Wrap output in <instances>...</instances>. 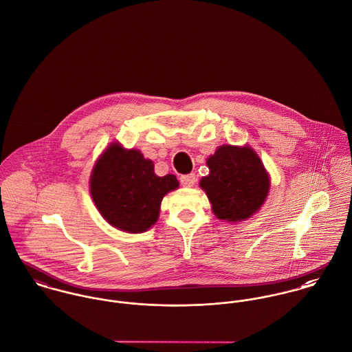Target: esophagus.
<instances>
[{"label":"esophagus","mask_w":352,"mask_h":352,"mask_svg":"<svg viewBox=\"0 0 352 352\" xmlns=\"http://www.w3.org/2000/svg\"><path fill=\"white\" fill-rule=\"evenodd\" d=\"M195 182H197V177H195L194 173L183 175V176L180 177V183H182L183 187H192V186L195 184Z\"/></svg>","instance_id":"obj_1"}]
</instances>
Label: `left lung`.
Here are the masks:
<instances>
[{"label":"left lung","instance_id":"8db88e82","mask_svg":"<svg viewBox=\"0 0 352 352\" xmlns=\"http://www.w3.org/2000/svg\"><path fill=\"white\" fill-rule=\"evenodd\" d=\"M210 173L199 186L218 219L240 222L252 217L265 201L270 176L256 151L222 145L207 158Z\"/></svg>","mask_w":352,"mask_h":352}]
</instances>
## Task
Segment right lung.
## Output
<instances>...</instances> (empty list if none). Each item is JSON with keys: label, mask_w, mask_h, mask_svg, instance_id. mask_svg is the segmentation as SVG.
Returning <instances> with one entry per match:
<instances>
[{"label": "right lung", "mask_w": 352, "mask_h": 352, "mask_svg": "<svg viewBox=\"0 0 352 352\" xmlns=\"http://www.w3.org/2000/svg\"><path fill=\"white\" fill-rule=\"evenodd\" d=\"M91 195L102 218L113 228L142 233L160 215L162 198L179 187L175 175L157 176L154 164L135 149L111 144L91 175Z\"/></svg>", "instance_id": "obj_1"}]
</instances>
